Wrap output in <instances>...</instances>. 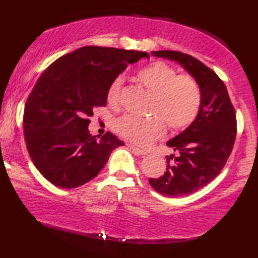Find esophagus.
<instances>
[{"mask_svg": "<svg viewBox=\"0 0 258 258\" xmlns=\"http://www.w3.org/2000/svg\"><path fill=\"white\" fill-rule=\"evenodd\" d=\"M126 146H128V147L130 148V150H133V151H134L135 153H136V154H138V155H146V154H147L146 151L141 150V148L134 146V145H132V144H126Z\"/></svg>", "mask_w": 258, "mask_h": 258, "instance_id": "esophagus-1", "label": "esophagus"}]
</instances>
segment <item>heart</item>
I'll return each mask as SVG.
<instances>
[{"label": "heart", "mask_w": 258, "mask_h": 258, "mask_svg": "<svg viewBox=\"0 0 258 258\" xmlns=\"http://www.w3.org/2000/svg\"><path fill=\"white\" fill-rule=\"evenodd\" d=\"M137 80L154 95L151 114L155 116L138 119L122 116L115 121L114 130L125 141L146 146L163 136L165 125L172 132L186 129L196 120L202 107V90L190 76L179 75L173 67L162 61L152 62L137 72ZM121 81L108 86L106 101L116 106L120 97Z\"/></svg>", "instance_id": "obj_1"}]
</instances>
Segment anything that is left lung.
<instances>
[{
	"label": "left lung",
	"instance_id": "1",
	"mask_svg": "<svg viewBox=\"0 0 258 258\" xmlns=\"http://www.w3.org/2000/svg\"><path fill=\"white\" fill-rule=\"evenodd\" d=\"M152 54L177 62L202 90L196 120L166 143L175 152L165 156L166 171L160 178H150L151 186L162 195L186 196L206 186L223 169L236 139V112L224 83L204 63L177 51Z\"/></svg>",
	"mask_w": 258,
	"mask_h": 258
}]
</instances>
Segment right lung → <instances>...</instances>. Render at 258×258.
Listing matches in <instances>:
<instances>
[{
	"label": "right lung",
	"mask_w": 258,
	"mask_h": 258,
	"mask_svg": "<svg viewBox=\"0 0 258 258\" xmlns=\"http://www.w3.org/2000/svg\"><path fill=\"white\" fill-rule=\"evenodd\" d=\"M146 52L85 46L54 61L25 105L24 133L31 161L43 177L63 189L94 179L114 148L124 145L106 133L89 134L94 108L106 105L108 86Z\"/></svg>",
	"instance_id": "add662e5"
}]
</instances>
